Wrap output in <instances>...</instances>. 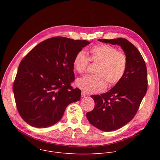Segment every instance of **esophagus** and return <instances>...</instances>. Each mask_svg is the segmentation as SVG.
Masks as SVG:
<instances>
[{"instance_id": "obj_1", "label": "esophagus", "mask_w": 160, "mask_h": 160, "mask_svg": "<svg viewBox=\"0 0 160 160\" xmlns=\"http://www.w3.org/2000/svg\"><path fill=\"white\" fill-rule=\"evenodd\" d=\"M81 95H82V97H85V96H87V94L85 93V92H82V94H81Z\"/></svg>"}]
</instances>
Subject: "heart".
<instances>
[{
    "label": "heart",
    "instance_id": "b5f03b06",
    "mask_svg": "<svg viewBox=\"0 0 160 160\" xmlns=\"http://www.w3.org/2000/svg\"><path fill=\"white\" fill-rule=\"evenodd\" d=\"M89 61L97 63L93 75L78 78L77 86L87 93L95 94L104 91L109 86L118 84L124 77L128 66L127 55L108 44H99L89 50L88 58L82 51H78L73 60L75 72H85Z\"/></svg>",
    "mask_w": 160,
    "mask_h": 160
}]
</instances>
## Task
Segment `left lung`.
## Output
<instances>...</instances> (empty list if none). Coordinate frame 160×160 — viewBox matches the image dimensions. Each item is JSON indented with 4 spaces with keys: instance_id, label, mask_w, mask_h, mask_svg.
I'll list each match as a JSON object with an SVG mask.
<instances>
[{
    "instance_id": "obj_1",
    "label": "left lung",
    "mask_w": 160,
    "mask_h": 160,
    "mask_svg": "<svg viewBox=\"0 0 160 160\" xmlns=\"http://www.w3.org/2000/svg\"><path fill=\"white\" fill-rule=\"evenodd\" d=\"M98 40L120 45L128 59L127 69L123 79L108 92L91 96L95 106L86 114L93 126L104 132H109L123 127L135 115L147 92V68L140 52L127 39Z\"/></svg>"
}]
</instances>
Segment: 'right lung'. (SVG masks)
<instances>
[{
  "label": "right lung",
  "instance_id": "1",
  "mask_svg": "<svg viewBox=\"0 0 160 160\" xmlns=\"http://www.w3.org/2000/svg\"><path fill=\"white\" fill-rule=\"evenodd\" d=\"M90 42L62 37L45 40L22 59L13 85L16 107L30 125L46 128L58 122L66 108L78 101L81 90L73 88V60Z\"/></svg>",
  "mask_w": 160,
  "mask_h": 160
}]
</instances>
